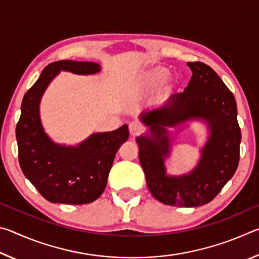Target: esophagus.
Returning <instances> with one entry per match:
<instances>
[{"label":"esophagus","instance_id":"34e87169","mask_svg":"<svg viewBox=\"0 0 259 259\" xmlns=\"http://www.w3.org/2000/svg\"><path fill=\"white\" fill-rule=\"evenodd\" d=\"M143 130H144V126L140 124L139 122H137V121L130 122L129 131H130V134L133 135V136H138L139 134L143 133Z\"/></svg>","mask_w":259,"mask_h":259}]
</instances>
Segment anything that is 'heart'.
<instances>
[{
  "instance_id": "b5f03b06",
  "label": "heart",
  "mask_w": 259,
  "mask_h": 259,
  "mask_svg": "<svg viewBox=\"0 0 259 259\" xmlns=\"http://www.w3.org/2000/svg\"><path fill=\"white\" fill-rule=\"evenodd\" d=\"M169 75L170 72L168 68H165L163 66H155L151 68L147 73H145V75L143 76V82L152 88H155L165 82ZM174 83L175 81H171V84H174Z\"/></svg>"
}]
</instances>
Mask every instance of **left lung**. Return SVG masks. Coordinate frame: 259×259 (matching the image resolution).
<instances>
[{"instance_id": "1", "label": "left lung", "mask_w": 259, "mask_h": 259, "mask_svg": "<svg viewBox=\"0 0 259 259\" xmlns=\"http://www.w3.org/2000/svg\"><path fill=\"white\" fill-rule=\"evenodd\" d=\"M193 75L184 93L175 94L163 107L143 113L152 137L137 138L139 161L152 195L176 207H199L212 201L233 177L240 159L241 130L233 94L213 69L201 61L187 63ZM192 118L207 120L210 137L197 168L182 178H166L164 157L168 155L166 126Z\"/></svg>"}]
</instances>
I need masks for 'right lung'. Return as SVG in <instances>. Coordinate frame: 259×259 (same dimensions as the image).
Here are the masks:
<instances>
[{"mask_svg": "<svg viewBox=\"0 0 259 259\" xmlns=\"http://www.w3.org/2000/svg\"><path fill=\"white\" fill-rule=\"evenodd\" d=\"M60 71L95 74L91 61L59 60L48 65L25 94L17 123L18 159L26 178L52 203L85 204L98 199L106 187L109 170L120 146L129 137L124 124L111 133L91 135L77 147L52 143L41 125L38 105L46 88Z\"/></svg>", "mask_w": 259, "mask_h": 259, "instance_id": "right-lung-1", "label": "right lung"}]
</instances>
